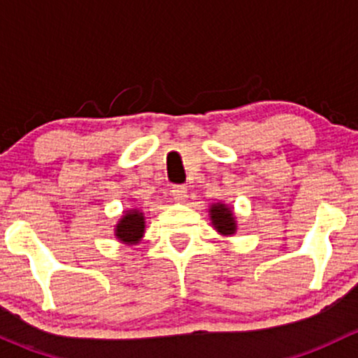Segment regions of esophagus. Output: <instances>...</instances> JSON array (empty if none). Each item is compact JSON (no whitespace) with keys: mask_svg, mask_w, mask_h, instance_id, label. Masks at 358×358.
Listing matches in <instances>:
<instances>
[{"mask_svg":"<svg viewBox=\"0 0 358 358\" xmlns=\"http://www.w3.org/2000/svg\"><path fill=\"white\" fill-rule=\"evenodd\" d=\"M171 196H173V199L178 201V202L185 201L187 187L185 185H173L171 187Z\"/></svg>","mask_w":358,"mask_h":358,"instance_id":"esophagus-1","label":"esophagus"}]
</instances>
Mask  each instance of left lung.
<instances>
[{"mask_svg":"<svg viewBox=\"0 0 358 358\" xmlns=\"http://www.w3.org/2000/svg\"><path fill=\"white\" fill-rule=\"evenodd\" d=\"M209 215H211V223L222 236H234L237 230L236 218H234L232 209L227 204L216 202L209 208Z\"/></svg>","mask_w":358,"mask_h":358,"instance_id":"obj_1","label":"left lung"}]
</instances>
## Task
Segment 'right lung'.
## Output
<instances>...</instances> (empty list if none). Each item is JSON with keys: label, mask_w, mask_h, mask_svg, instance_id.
Returning <instances> with one entry per match:
<instances>
[{"label": "right lung", "mask_w": 358, "mask_h": 358, "mask_svg": "<svg viewBox=\"0 0 358 358\" xmlns=\"http://www.w3.org/2000/svg\"><path fill=\"white\" fill-rule=\"evenodd\" d=\"M145 232V218L140 209H128L115 225V237L124 244H136Z\"/></svg>", "instance_id": "add662e5"}]
</instances>
